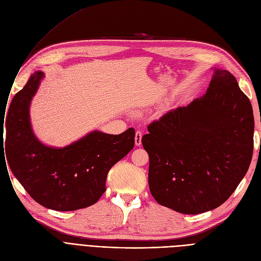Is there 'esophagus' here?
<instances>
[{
  "instance_id": "obj_1",
  "label": "esophagus",
  "mask_w": 261,
  "mask_h": 261,
  "mask_svg": "<svg viewBox=\"0 0 261 261\" xmlns=\"http://www.w3.org/2000/svg\"><path fill=\"white\" fill-rule=\"evenodd\" d=\"M141 139H142V133L140 130H137L136 136H135L136 145H141Z\"/></svg>"
}]
</instances>
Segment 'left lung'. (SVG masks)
Wrapping results in <instances>:
<instances>
[{"mask_svg":"<svg viewBox=\"0 0 261 261\" xmlns=\"http://www.w3.org/2000/svg\"><path fill=\"white\" fill-rule=\"evenodd\" d=\"M142 137L155 200L181 214L220 206L247 174L254 148L250 99L215 68L206 93L154 120Z\"/></svg>","mask_w":261,"mask_h":261,"instance_id":"obj_1","label":"left lung"}]
</instances>
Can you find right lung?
Instances as JSON below:
<instances>
[{
    "instance_id": "add662e5",
    "label": "right lung",
    "mask_w": 261,
    "mask_h": 261,
    "mask_svg": "<svg viewBox=\"0 0 261 261\" xmlns=\"http://www.w3.org/2000/svg\"><path fill=\"white\" fill-rule=\"evenodd\" d=\"M44 76L30 75L13 97L7 120L10 170L39 204L55 211H75L95 204L105 192L114 164L135 145V129L119 135L98 130L63 148L42 144L29 121V105ZM9 114V112H8Z\"/></svg>"
}]
</instances>
